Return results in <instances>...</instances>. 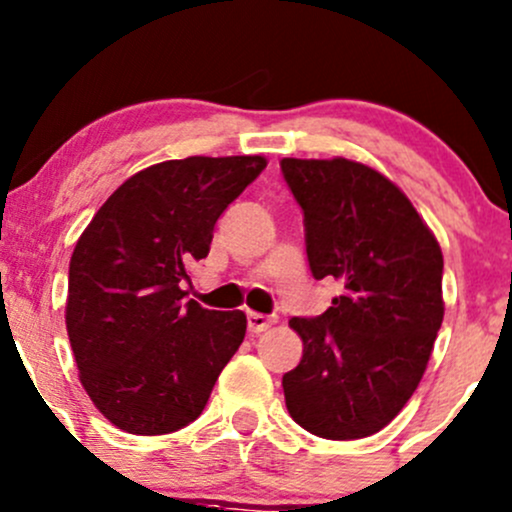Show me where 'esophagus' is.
<instances>
[{
    "label": "esophagus",
    "mask_w": 512,
    "mask_h": 512,
    "mask_svg": "<svg viewBox=\"0 0 512 512\" xmlns=\"http://www.w3.org/2000/svg\"><path fill=\"white\" fill-rule=\"evenodd\" d=\"M272 323L274 318L262 316V313H247V328H250V333H262V330H267Z\"/></svg>",
    "instance_id": "obj_1"
}]
</instances>
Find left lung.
<instances>
[{
    "label": "left lung",
    "instance_id": "left-lung-1",
    "mask_svg": "<svg viewBox=\"0 0 512 512\" xmlns=\"http://www.w3.org/2000/svg\"><path fill=\"white\" fill-rule=\"evenodd\" d=\"M303 209L308 265L345 286L318 318H291L303 340L284 374L289 415L325 440L391 423L418 389L445 318L442 250L406 194L364 162L284 157Z\"/></svg>",
    "mask_w": 512,
    "mask_h": 512
}]
</instances>
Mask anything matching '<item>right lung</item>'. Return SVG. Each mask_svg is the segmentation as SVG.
I'll list each match as a JSON object with an SVG mask.
<instances>
[{"label": "right lung", "instance_id": "obj_1", "mask_svg": "<svg viewBox=\"0 0 512 512\" xmlns=\"http://www.w3.org/2000/svg\"><path fill=\"white\" fill-rule=\"evenodd\" d=\"M267 167L262 155L184 157L128 177L77 240L65 325L80 381L109 423L165 435L204 411L245 338L243 311L184 301L218 216Z\"/></svg>", "mask_w": 512, "mask_h": 512}]
</instances>
